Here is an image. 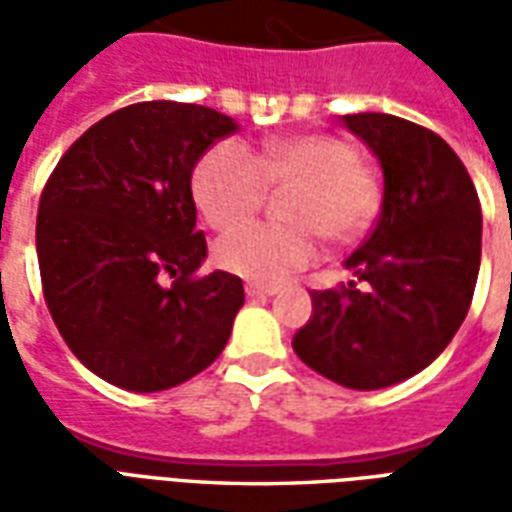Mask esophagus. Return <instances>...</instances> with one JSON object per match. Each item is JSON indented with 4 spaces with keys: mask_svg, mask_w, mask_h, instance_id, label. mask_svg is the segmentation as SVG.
Masks as SVG:
<instances>
[{
    "mask_svg": "<svg viewBox=\"0 0 512 512\" xmlns=\"http://www.w3.org/2000/svg\"><path fill=\"white\" fill-rule=\"evenodd\" d=\"M277 285H260V282H249L246 285V296H274L277 293Z\"/></svg>",
    "mask_w": 512,
    "mask_h": 512,
    "instance_id": "1",
    "label": "esophagus"
}]
</instances>
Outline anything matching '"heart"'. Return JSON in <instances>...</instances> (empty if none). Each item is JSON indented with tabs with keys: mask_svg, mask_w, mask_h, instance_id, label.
<instances>
[{
	"mask_svg": "<svg viewBox=\"0 0 512 512\" xmlns=\"http://www.w3.org/2000/svg\"><path fill=\"white\" fill-rule=\"evenodd\" d=\"M290 185L285 225L236 228L259 210L268 188ZM194 202L216 230L236 228L213 249L216 263L255 282H282L307 268L318 241L351 244L381 211V180L340 136L304 134L274 139L252 153L224 139L205 153L191 178Z\"/></svg>",
	"mask_w": 512,
	"mask_h": 512,
	"instance_id": "b5f03b06",
	"label": "heart"
}]
</instances>
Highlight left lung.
<instances>
[{
    "label": "left lung",
    "mask_w": 512,
    "mask_h": 512,
    "mask_svg": "<svg viewBox=\"0 0 512 512\" xmlns=\"http://www.w3.org/2000/svg\"><path fill=\"white\" fill-rule=\"evenodd\" d=\"M384 169V202L365 244L345 260L356 279L312 290L293 351L348 389L417 376L450 345L472 304L483 213L469 172L439 134L381 112L345 115Z\"/></svg>",
    "instance_id": "obj_1"
}]
</instances>
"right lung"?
I'll list each match as a JSON object with an SVG mask.
<instances>
[{"label":"right lung","mask_w":512,"mask_h":512,"mask_svg":"<svg viewBox=\"0 0 512 512\" xmlns=\"http://www.w3.org/2000/svg\"><path fill=\"white\" fill-rule=\"evenodd\" d=\"M235 128L208 106L131 104L87 128L43 186V299L76 359L109 384L172 389L227 345L244 282L197 274L208 246L194 230L191 172Z\"/></svg>","instance_id":"right-lung-1"}]
</instances>
